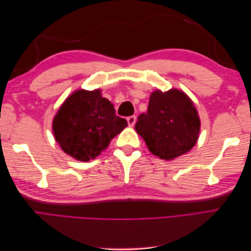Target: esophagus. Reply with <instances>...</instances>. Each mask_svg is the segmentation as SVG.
<instances>
[{"instance_id":"34e87169","label":"esophagus","mask_w":251,"mask_h":251,"mask_svg":"<svg viewBox=\"0 0 251 251\" xmlns=\"http://www.w3.org/2000/svg\"><path fill=\"white\" fill-rule=\"evenodd\" d=\"M136 116L135 115H133V116H128L127 118H126V120H127V125L130 126H133L135 124H136Z\"/></svg>"}]
</instances>
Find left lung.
Listing matches in <instances>:
<instances>
[{"instance_id":"1","label":"left lung","mask_w":251,"mask_h":251,"mask_svg":"<svg viewBox=\"0 0 251 251\" xmlns=\"http://www.w3.org/2000/svg\"><path fill=\"white\" fill-rule=\"evenodd\" d=\"M135 130L151 154L172 160L191 150L198 140L200 118L184 92L171 89L151 94L147 113L138 116Z\"/></svg>"}]
</instances>
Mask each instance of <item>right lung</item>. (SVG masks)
Here are the masks:
<instances>
[{
	"label": "right lung",
	"mask_w": 251,
	"mask_h": 251,
	"mask_svg": "<svg viewBox=\"0 0 251 251\" xmlns=\"http://www.w3.org/2000/svg\"><path fill=\"white\" fill-rule=\"evenodd\" d=\"M127 126L125 118L100 90H77L67 98L53 119L55 140L66 154L89 161L108 148L110 141Z\"/></svg>",
	"instance_id": "right-lung-1"
}]
</instances>
